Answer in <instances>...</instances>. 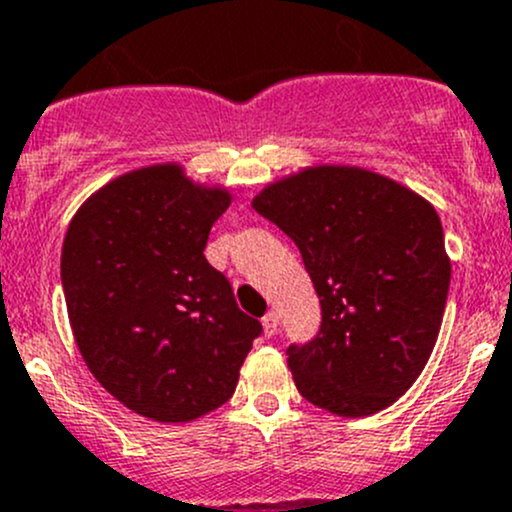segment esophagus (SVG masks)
Instances as JSON below:
<instances>
[{
  "instance_id": "34e87169",
  "label": "esophagus",
  "mask_w": 512,
  "mask_h": 512,
  "mask_svg": "<svg viewBox=\"0 0 512 512\" xmlns=\"http://www.w3.org/2000/svg\"><path fill=\"white\" fill-rule=\"evenodd\" d=\"M262 329H265V337H275L277 329H280V317H277V312H267L265 317H262Z\"/></svg>"
}]
</instances>
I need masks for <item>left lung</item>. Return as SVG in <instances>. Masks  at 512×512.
Masks as SVG:
<instances>
[{"mask_svg":"<svg viewBox=\"0 0 512 512\" xmlns=\"http://www.w3.org/2000/svg\"><path fill=\"white\" fill-rule=\"evenodd\" d=\"M252 208L292 237L322 304L312 342L287 364L309 404L371 416L411 389L441 332L451 285L436 208L356 165H312L275 180Z\"/></svg>","mask_w":512,"mask_h":512,"instance_id":"8db88e82","label":"left lung"}]
</instances>
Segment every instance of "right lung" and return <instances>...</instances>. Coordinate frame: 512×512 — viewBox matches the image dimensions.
<instances>
[{
    "mask_svg": "<svg viewBox=\"0 0 512 512\" xmlns=\"http://www.w3.org/2000/svg\"><path fill=\"white\" fill-rule=\"evenodd\" d=\"M230 200L183 165H146L98 188L66 230L61 285L76 347L108 394L153 421L223 406L262 332L203 255Z\"/></svg>",
    "mask_w": 512,
    "mask_h": 512,
    "instance_id": "add662e5",
    "label": "right lung"
}]
</instances>
